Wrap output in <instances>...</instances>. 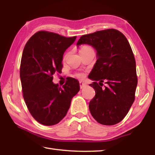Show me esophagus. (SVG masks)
<instances>
[{
    "label": "esophagus",
    "instance_id": "esophagus-1",
    "mask_svg": "<svg viewBox=\"0 0 155 155\" xmlns=\"http://www.w3.org/2000/svg\"><path fill=\"white\" fill-rule=\"evenodd\" d=\"M79 84H80V88H83L87 86V84L85 83H84V82H83V81H80L79 82Z\"/></svg>",
    "mask_w": 155,
    "mask_h": 155
}]
</instances>
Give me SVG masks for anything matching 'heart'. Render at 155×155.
I'll return each mask as SVG.
<instances>
[{
    "mask_svg": "<svg viewBox=\"0 0 155 155\" xmlns=\"http://www.w3.org/2000/svg\"><path fill=\"white\" fill-rule=\"evenodd\" d=\"M90 50H92V48L88 47V46H83V47H82L80 49V53L81 52H86V51H90ZM78 77H82V74H78Z\"/></svg>",
    "mask_w": 155,
    "mask_h": 155,
    "instance_id": "heart-1",
    "label": "heart"
}]
</instances>
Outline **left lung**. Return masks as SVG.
<instances>
[{"label": "left lung", "mask_w": 155, "mask_h": 155, "mask_svg": "<svg viewBox=\"0 0 155 155\" xmlns=\"http://www.w3.org/2000/svg\"><path fill=\"white\" fill-rule=\"evenodd\" d=\"M88 45L97 51V60L88 78L95 91L89 103L92 116L98 123L114 125L123 119L134 101L137 86L136 62L129 42L115 29L82 36L77 47ZM105 81L107 86L102 88Z\"/></svg>", "instance_id": "8db88e82"}]
</instances>
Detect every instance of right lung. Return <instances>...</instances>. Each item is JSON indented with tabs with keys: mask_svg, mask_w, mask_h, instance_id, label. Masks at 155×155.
I'll return each mask as SVG.
<instances>
[{
	"mask_svg": "<svg viewBox=\"0 0 155 155\" xmlns=\"http://www.w3.org/2000/svg\"><path fill=\"white\" fill-rule=\"evenodd\" d=\"M76 38L39 31L23 50L20 68L23 97L32 116L46 126L57 124L66 116L80 90L75 78L67 81L62 88L52 82V75L61 72L64 52Z\"/></svg>",
	"mask_w": 155,
	"mask_h": 155,
	"instance_id": "1",
	"label": "right lung"
}]
</instances>
